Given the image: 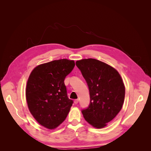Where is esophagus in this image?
Here are the masks:
<instances>
[{
    "instance_id": "esophagus-1",
    "label": "esophagus",
    "mask_w": 151,
    "mask_h": 151,
    "mask_svg": "<svg viewBox=\"0 0 151 151\" xmlns=\"http://www.w3.org/2000/svg\"><path fill=\"white\" fill-rule=\"evenodd\" d=\"M79 103V99H75L74 100V103L75 104H77Z\"/></svg>"
}]
</instances>
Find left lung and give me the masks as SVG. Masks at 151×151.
Listing matches in <instances>:
<instances>
[{"mask_svg": "<svg viewBox=\"0 0 151 151\" xmlns=\"http://www.w3.org/2000/svg\"><path fill=\"white\" fill-rule=\"evenodd\" d=\"M87 84L90 95L88 107L82 109L84 119L98 129L106 126L122 108L125 89L116 70L94 58L76 62Z\"/></svg>", "mask_w": 151, "mask_h": 151, "instance_id": "8db88e82", "label": "left lung"}]
</instances>
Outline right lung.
<instances>
[{
	"label": "right lung",
	"instance_id": "1",
	"mask_svg": "<svg viewBox=\"0 0 151 151\" xmlns=\"http://www.w3.org/2000/svg\"><path fill=\"white\" fill-rule=\"evenodd\" d=\"M75 66L60 59L35 68L27 82L26 96L29 111L40 125L55 129L65 120L73 101L67 96L64 80Z\"/></svg>",
	"mask_w": 151,
	"mask_h": 151
}]
</instances>
